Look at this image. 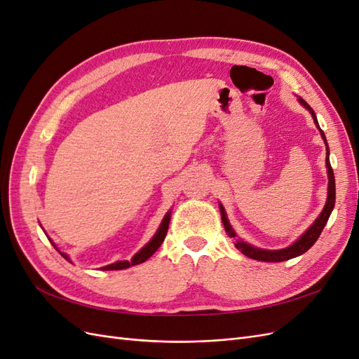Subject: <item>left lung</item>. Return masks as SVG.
Masks as SVG:
<instances>
[{"label":"left lung","mask_w":359,"mask_h":359,"mask_svg":"<svg viewBox=\"0 0 359 359\" xmlns=\"http://www.w3.org/2000/svg\"><path fill=\"white\" fill-rule=\"evenodd\" d=\"M298 102L311 114L313 121H314V124H316L318 130L320 132V136L323 139L325 147H327V158H325V163H327V172H328V196H327V202H325L323 210L319 214L318 219L314 220L313 224L309 227V229L304 232L298 238V240L293 243V244H290L289 247L280 248V250H266V248L255 247L252 244L243 241L241 238H238L236 232L233 231V227L231 226L229 220H227L224 206L222 203H219L220 214H222V222L224 224V231L231 238H235V247L240 250L243 255H245L247 257L255 259V260H262V262H283V260H289V259H293V257H297V256H301V255L306 253L307 250L314 243L318 241V238L320 236L323 227H325V224H327L330 215H331V212L334 210V205H335V180H334V172H332L331 163H330V148H328L327 137H325V133L322 132V128L319 127L316 114H314V111L309 106V103L306 100H302L301 97H298Z\"/></svg>","instance_id":"obj_1"}]
</instances>
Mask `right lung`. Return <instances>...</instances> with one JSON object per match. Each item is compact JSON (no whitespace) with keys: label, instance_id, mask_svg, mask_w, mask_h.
Returning <instances> with one entry per match:
<instances>
[{"label":"right lung","instance_id":"right-lung-1","mask_svg":"<svg viewBox=\"0 0 359 359\" xmlns=\"http://www.w3.org/2000/svg\"><path fill=\"white\" fill-rule=\"evenodd\" d=\"M170 214H172V211L169 210L166 214H165V217H163V220H161V223H160V226H158V229H157V232L154 233V236L151 238V240L139 250V252L132 257V260H118V262H115V264H111V265H106V266H102V269L103 271H116V269H126V268H128V266H133V265H139V264H142V262H145V260L148 259V257H151L153 256L157 250H158V247L161 245V243L165 241V236H166V233H168V229H169V222H170ZM49 241H50V244L57 248V252H60L58 250V247L55 245V243H53L50 238H49ZM60 255L66 259V260H69V262H72L70 260V257L66 255V253H62V252H60Z\"/></svg>","mask_w":359,"mask_h":359}]
</instances>
